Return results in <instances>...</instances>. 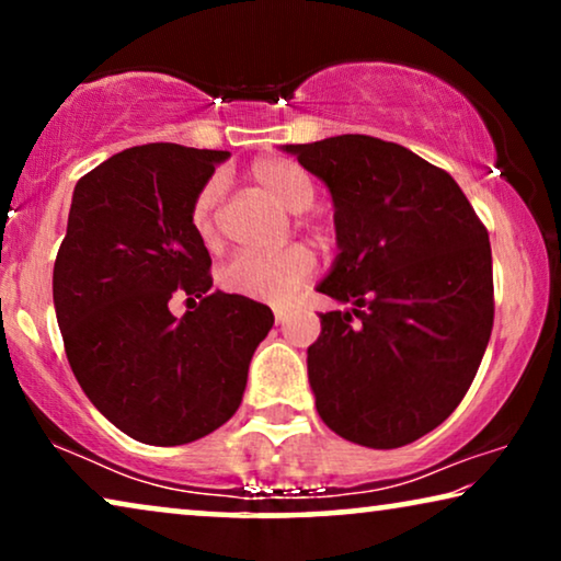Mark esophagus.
<instances>
[{
	"label": "esophagus",
	"mask_w": 561,
	"mask_h": 561,
	"mask_svg": "<svg viewBox=\"0 0 561 561\" xmlns=\"http://www.w3.org/2000/svg\"><path fill=\"white\" fill-rule=\"evenodd\" d=\"M273 313H275V324L283 327L288 321V309H283V306H275Z\"/></svg>",
	"instance_id": "esophagus-1"
}]
</instances>
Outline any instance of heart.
I'll return each instance as SVG.
<instances>
[{
	"instance_id": "b5f03b06",
	"label": "heart",
	"mask_w": 561,
	"mask_h": 561,
	"mask_svg": "<svg viewBox=\"0 0 561 561\" xmlns=\"http://www.w3.org/2000/svg\"><path fill=\"white\" fill-rule=\"evenodd\" d=\"M255 186L280 204L283 209L301 214L313 204V183L301 165L286 158H263L250 168ZM221 181H206L191 206V225L206 244L217 242V206ZM317 271V257L306 244H288L275 252H237L219 267V286L237 296L263 298L283 304Z\"/></svg>"
}]
</instances>
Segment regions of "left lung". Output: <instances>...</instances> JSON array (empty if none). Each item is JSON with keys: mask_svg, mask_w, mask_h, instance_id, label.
Listing matches in <instances>:
<instances>
[{"mask_svg": "<svg viewBox=\"0 0 561 561\" xmlns=\"http://www.w3.org/2000/svg\"><path fill=\"white\" fill-rule=\"evenodd\" d=\"M324 181L336 252L309 347L317 411L342 439L396 449L442 424L493 332L488 229L447 171L370 135L283 145Z\"/></svg>", "mask_w": 561, "mask_h": 561, "instance_id": "8db88e82", "label": "left lung"}]
</instances>
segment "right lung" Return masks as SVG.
<instances>
[{"mask_svg":"<svg viewBox=\"0 0 561 561\" xmlns=\"http://www.w3.org/2000/svg\"><path fill=\"white\" fill-rule=\"evenodd\" d=\"M227 150L150 142L76 183L53 267V304L71 370L119 432L152 447L211 434L240 409L273 311L209 294L211 257L191 206ZM173 295L199 298L179 320Z\"/></svg>","mask_w":561,"mask_h":561,"instance_id":"obj_1","label":"right lung"}]
</instances>
